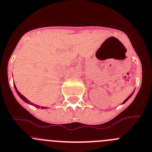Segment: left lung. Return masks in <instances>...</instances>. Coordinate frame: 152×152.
I'll return each instance as SVG.
<instances>
[{"mask_svg":"<svg viewBox=\"0 0 152 152\" xmlns=\"http://www.w3.org/2000/svg\"><path fill=\"white\" fill-rule=\"evenodd\" d=\"M134 91H133V93H132V94H131V95H130V96H129V97H128V98H127V99H125V100H124V102H123V104H124V103H126V102H127V101H128V100H129V99H130V98H131V96H132V94H134Z\"/></svg>","mask_w":152,"mask_h":152,"instance_id":"8db88e82","label":"left lung"}]
</instances>
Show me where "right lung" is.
Returning a JSON list of instances; mask_svg holds the SVG:
<instances>
[{"label": "right lung", "mask_w": 152, "mask_h": 152, "mask_svg": "<svg viewBox=\"0 0 152 152\" xmlns=\"http://www.w3.org/2000/svg\"><path fill=\"white\" fill-rule=\"evenodd\" d=\"M14 88H15V91H16V93H17V94H18V95L19 96V97H20V98L21 99L23 100V101H24L25 102H26V103H27V104H32V105L35 106V107H38V108H42V109H47V108H49V107H44V106H39V105H37V104H33V103H32V102H31L30 101H29V100H28L26 98V97H25V96H23L22 95V94H20V93L18 91V89H17V88H16L15 85H14Z\"/></svg>", "instance_id": "right-lung-1"}]
</instances>
